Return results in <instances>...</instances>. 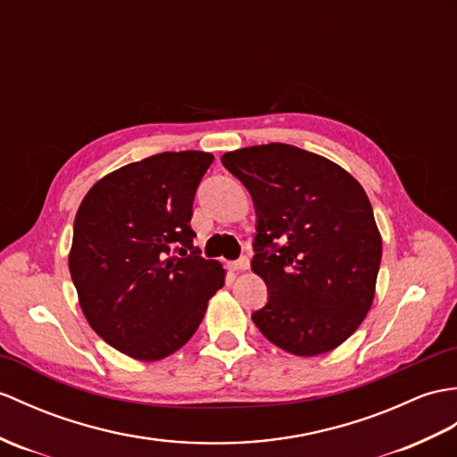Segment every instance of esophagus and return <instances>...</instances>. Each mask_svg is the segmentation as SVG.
I'll list each match as a JSON object with an SVG mask.
<instances>
[{"label":"esophagus","instance_id":"obj_1","mask_svg":"<svg viewBox=\"0 0 457 457\" xmlns=\"http://www.w3.org/2000/svg\"><path fill=\"white\" fill-rule=\"evenodd\" d=\"M229 267H231L233 270H247V269H249V259H247V257H241V259H237V261L229 262Z\"/></svg>","mask_w":457,"mask_h":457}]
</instances>
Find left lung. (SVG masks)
Returning <instances> with one entry per match:
<instances>
[{"label": "left lung", "instance_id": "8db88e82", "mask_svg": "<svg viewBox=\"0 0 457 457\" xmlns=\"http://www.w3.org/2000/svg\"><path fill=\"white\" fill-rule=\"evenodd\" d=\"M254 204L251 269L269 302L251 315L272 345L317 356L353 335L374 302L381 237L358 180L290 144L221 155Z\"/></svg>", "mask_w": 457, "mask_h": 457}]
</instances>
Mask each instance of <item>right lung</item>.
I'll return each instance as SVG.
<instances>
[{
  "label": "right lung",
  "mask_w": 457,
  "mask_h": 457,
  "mask_svg": "<svg viewBox=\"0 0 457 457\" xmlns=\"http://www.w3.org/2000/svg\"><path fill=\"white\" fill-rule=\"evenodd\" d=\"M214 155L163 152L103 177L73 221L70 274L85 320L136 360L183 346L226 270L193 245L196 188Z\"/></svg>",
  "instance_id": "right-lung-1"
}]
</instances>
